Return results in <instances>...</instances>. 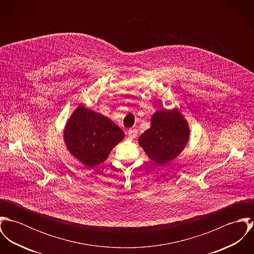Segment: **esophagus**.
<instances>
[{
  "label": "esophagus",
  "mask_w": 254,
  "mask_h": 254,
  "mask_svg": "<svg viewBox=\"0 0 254 254\" xmlns=\"http://www.w3.org/2000/svg\"><path fill=\"white\" fill-rule=\"evenodd\" d=\"M137 134H138V131H137L136 129H130V130L128 131V136H129V138H131V139L136 138V137H137Z\"/></svg>",
  "instance_id": "34e87169"
}]
</instances>
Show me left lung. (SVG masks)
I'll list each match as a JSON object with an SVG mask.
<instances>
[{
  "instance_id": "obj_1",
  "label": "left lung",
  "mask_w": 254,
  "mask_h": 254,
  "mask_svg": "<svg viewBox=\"0 0 254 254\" xmlns=\"http://www.w3.org/2000/svg\"><path fill=\"white\" fill-rule=\"evenodd\" d=\"M150 122V128L139 138V145L149 159L165 164L177 157L188 143V123L177 109L158 110Z\"/></svg>"
}]
</instances>
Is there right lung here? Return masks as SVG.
I'll return each instance as SVG.
<instances>
[{
  "label": "right lung",
  "mask_w": 254,
  "mask_h": 254,
  "mask_svg": "<svg viewBox=\"0 0 254 254\" xmlns=\"http://www.w3.org/2000/svg\"><path fill=\"white\" fill-rule=\"evenodd\" d=\"M64 137L73 156L93 167L108 158L111 149L123 140L125 134L108 117L81 105L67 121Z\"/></svg>",
  "instance_id": "1"
}]
</instances>
